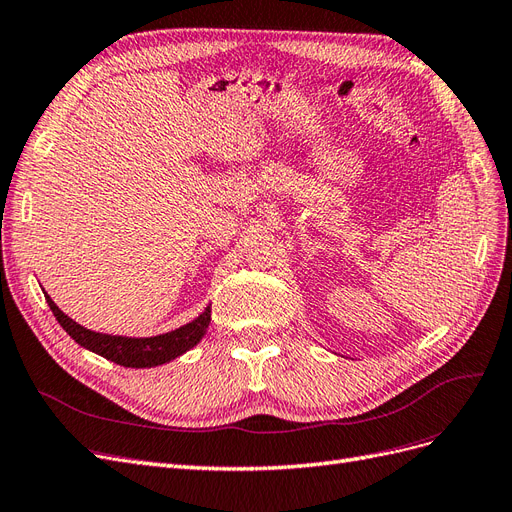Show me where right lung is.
Wrapping results in <instances>:
<instances>
[{
	"instance_id": "right-lung-1",
	"label": "right lung",
	"mask_w": 512,
	"mask_h": 512,
	"mask_svg": "<svg viewBox=\"0 0 512 512\" xmlns=\"http://www.w3.org/2000/svg\"><path fill=\"white\" fill-rule=\"evenodd\" d=\"M44 299L49 303L57 322L64 327V331L74 339L76 344L123 367H156L177 359L179 354L188 352L200 342V339H203L211 322V307H207L205 312L190 324H185V327H179L164 335H156V337L102 335V333L89 331L81 327V324H76L72 318H68L46 292H44Z\"/></svg>"
}]
</instances>
